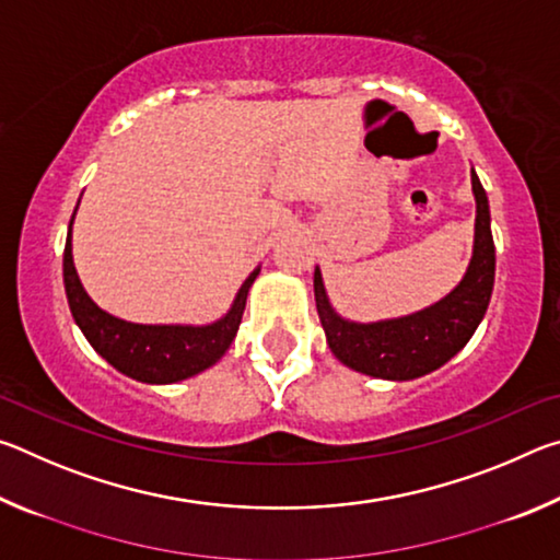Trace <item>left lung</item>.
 I'll return each mask as SVG.
<instances>
[{
    "mask_svg": "<svg viewBox=\"0 0 560 560\" xmlns=\"http://www.w3.org/2000/svg\"><path fill=\"white\" fill-rule=\"evenodd\" d=\"M471 189L477 197V226L469 269L450 296L420 314L381 320V324H350L340 318L326 299L320 271L314 273L316 308L324 324L328 348L340 363L358 373L385 381H412L428 375L459 353L485 318L494 289V240L485 187L471 170Z\"/></svg>",
    "mask_w": 560,
    "mask_h": 560,
    "instance_id": "1",
    "label": "left lung"
}]
</instances>
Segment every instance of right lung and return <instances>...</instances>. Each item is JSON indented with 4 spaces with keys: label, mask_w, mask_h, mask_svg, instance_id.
<instances>
[{
    "label": "right lung",
    "mask_w": 560,
    "mask_h": 560,
    "mask_svg": "<svg viewBox=\"0 0 560 560\" xmlns=\"http://www.w3.org/2000/svg\"><path fill=\"white\" fill-rule=\"evenodd\" d=\"M75 214V212H73ZM73 224V217H71ZM71 224L63 249V283L73 320L101 358L140 383H177L207 371L224 355L242 324L244 303L257 271L242 283L230 314L210 326H140L101 311L83 291L71 257Z\"/></svg>",
    "instance_id": "1"
}]
</instances>
